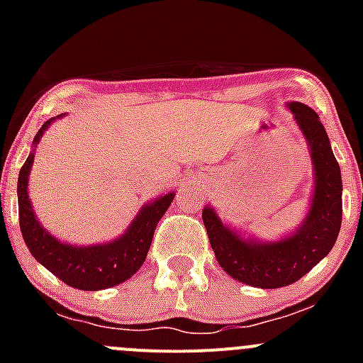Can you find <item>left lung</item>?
Instances as JSON below:
<instances>
[{
  "label": "left lung",
  "mask_w": 363,
  "mask_h": 363,
  "mask_svg": "<svg viewBox=\"0 0 363 363\" xmlns=\"http://www.w3.org/2000/svg\"><path fill=\"white\" fill-rule=\"evenodd\" d=\"M314 168V191L309 212L291 235L276 242L246 240L223 225L212 207L202 219L218 263L233 279L255 288L288 286L306 276L325 258L337 240L342 221V181L330 140L318 113L307 105L290 101Z\"/></svg>",
  "instance_id": "8db88e82"
}]
</instances>
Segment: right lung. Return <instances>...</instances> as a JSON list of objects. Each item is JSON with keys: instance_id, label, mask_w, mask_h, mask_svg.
Masks as SVG:
<instances>
[{"instance_id": "obj_1", "label": "right lung", "mask_w": 363, "mask_h": 363, "mask_svg": "<svg viewBox=\"0 0 363 363\" xmlns=\"http://www.w3.org/2000/svg\"><path fill=\"white\" fill-rule=\"evenodd\" d=\"M54 121L56 117L42 124L38 133L33 138L35 147ZM33 160H35V151L29 152L28 160L19 172L17 196H19L21 233L35 259H38L63 283L77 290H105V288H112L130 279L147 258L156 225L170 207L175 196L174 193H167L164 196L145 203L135 216L133 223L128 226L126 232L112 242L98 244V246H69L50 235L36 219L28 195V181Z\"/></svg>"}]
</instances>
